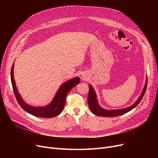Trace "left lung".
<instances>
[{
	"label": "left lung",
	"instance_id": "left-lung-1",
	"mask_svg": "<svg viewBox=\"0 0 158 158\" xmlns=\"http://www.w3.org/2000/svg\"><path fill=\"white\" fill-rule=\"evenodd\" d=\"M147 86V79L146 80L145 85L144 86L142 94H141L140 97L134 104H132L130 107H126V108H123V109L107 110L102 108V107L98 105L95 90L94 89L92 86L89 85V94L88 96V103L89 107L92 113L97 116H101V117H117V116H119V115H122L123 114L130 111L133 108H135V107L137 106L138 104L141 102V101H142V99L143 98L145 94Z\"/></svg>",
	"mask_w": 158,
	"mask_h": 158
}]
</instances>
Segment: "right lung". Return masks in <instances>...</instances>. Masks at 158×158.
I'll use <instances>...</instances> for the list:
<instances>
[{"label":"right lung","mask_w":158,"mask_h":158,"mask_svg":"<svg viewBox=\"0 0 158 158\" xmlns=\"http://www.w3.org/2000/svg\"><path fill=\"white\" fill-rule=\"evenodd\" d=\"M13 68L14 63L11 67V81L16 101L24 111L38 117L52 118L57 115H59L63 110L66 102V97L68 93L72 88L78 85L80 82V78L78 77L66 81L60 86L54 96L52 101L48 105L44 107H34L29 106L25 102L18 92L13 77Z\"/></svg>","instance_id":"1"}]
</instances>
